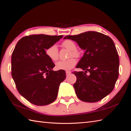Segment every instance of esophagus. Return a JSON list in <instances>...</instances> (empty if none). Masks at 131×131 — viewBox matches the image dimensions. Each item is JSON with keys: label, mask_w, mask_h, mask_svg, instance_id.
Returning <instances> with one entry per match:
<instances>
[{"label": "esophagus", "mask_w": 131, "mask_h": 131, "mask_svg": "<svg viewBox=\"0 0 131 131\" xmlns=\"http://www.w3.org/2000/svg\"><path fill=\"white\" fill-rule=\"evenodd\" d=\"M71 73V72L69 71H66V74L67 75H68V74H70Z\"/></svg>", "instance_id": "esophagus-1"}]
</instances>
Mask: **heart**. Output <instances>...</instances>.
Instances as JSON below:
<instances>
[{
    "label": "heart",
    "instance_id": "heart-1",
    "mask_svg": "<svg viewBox=\"0 0 131 131\" xmlns=\"http://www.w3.org/2000/svg\"><path fill=\"white\" fill-rule=\"evenodd\" d=\"M62 46L68 50H70L69 58H71L67 60L59 61L56 63V67L58 70H70L76 64V60L74 58H80L81 56V51L76 48V44L72 40H66L62 42ZM46 54L49 59L56 61L59 59V51L56 45H51L46 50Z\"/></svg>",
    "mask_w": 131,
    "mask_h": 131
}]
</instances>
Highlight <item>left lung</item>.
I'll list each match as a JSON object with an SVG mask.
<instances>
[{
    "instance_id": "8db88e82",
    "label": "left lung",
    "mask_w": 131,
    "mask_h": 131,
    "mask_svg": "<svg viewBox=\"0 0 131 131\" xmlns=\"http://www.w3.org/2000/svg\"><path fill=\"white\" fill-rule=\"evenodd\" d=\"M66 39L75 41L85 50L76 66L82 71L73 73L77 77L73 85L77 96L88 103L103 99L113 91L119 75V59L113 40L95 31L68 35Z\"/></svg>"
}]
</instances>
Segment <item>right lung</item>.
<instances>
[{"mask_svg":"<svg viewBox=\"0 0 131 131\" xmlns=\"http://www.w3.org/2000/svg\"><path fill=\"white\" fill-rule=\"evenodd\" d=\"M63 37L43 34L25 36L17 42L12 54L11 74L17 89L34 105L54 102L60 84L66 77L64 70L53 71L54 63L45 51Z\"/></svg>","mask_w":131,"mask_h":131,"instance_id":"obj_1","label":"right lung"}]
</instances>
